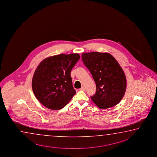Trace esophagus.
<instances>
[{
  "label": "esophagus",
  "instance_id": "esophagus-1",
  "mask_svg": "<svg viewBox=\"0 0 157 157\" xmlns=\"http://www.w3.org/2000/svg\"><path fill=\"white\" fill-rule=\"evenodd\" d=\"M80 90H83V91H85L86 90V88L84 86H82V87L80 89Z\"/></svg>",
  "mask_w": 157,
  "mask_h": 157
}]
</instances>
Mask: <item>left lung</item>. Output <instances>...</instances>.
Wrapping results in <instances>:
<instances>
[{"mask_svg": "<svg viewBox=\"0 0 157 157\" xmlns=\"http://www.w3.org/2000/svg\"><path fill=\"white\" fill-rule=\"evenodd\" d=\"M82 60L90 70L96 85V93L90 97L101 109L116 105L126 88L125 73L117 60L108 53H83Z\"/></svg>", "mask_w": 157, "mask_h": 157, "instance_id": "obj_1", "label": "left lung"}]
</instances>
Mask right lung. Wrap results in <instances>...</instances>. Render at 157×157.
<instances>
[{
    "label": "right lung",
    "mask_w": 157,
    "mask_h": 157,
    "mask_svg": "<svg viewBox=\"0 0 157 157\" xmlns=\"http://www.w3.org/2000/svg\"><path fill=\"white\" fill-rule=\"evenodd\" d=\"M78 54H61L40 63L32 78V90L40 103L48 109H62L76 94L70 72L80 59Z\"/></svg>",
    "instance_id": "add662e5"
}]
</instances>
